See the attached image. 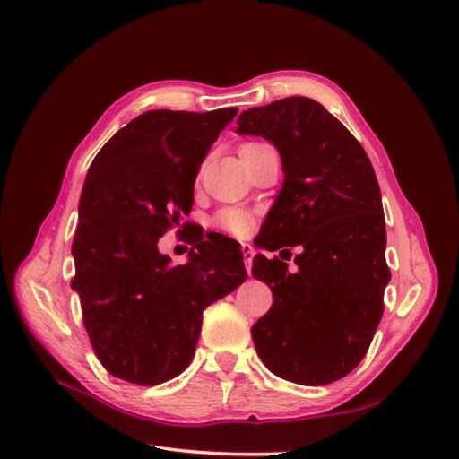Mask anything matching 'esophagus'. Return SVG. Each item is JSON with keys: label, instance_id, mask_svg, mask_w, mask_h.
I'll list each match as a JSON object with an SVG mask.
<instances>
[{"label": "esophagus", "instance_id": "obj_1", "mask_svg": "<svg viewBox=\"0 0 459 459\" xmlns=\"http://www.w3.org/2000/svg\"><path fill=\"white\" fill-rule=\"evenodd\" d=\"M241 251H243V258H245V268H247L248 273H251V270H253V258H255V248L248 245V243H243L241 245Z\"/></svg>", "mask_w": 459, "mask_h": 459}]
</instances>
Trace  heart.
<instances>
[{"label":"heart","mask_w":459,"mask_h":459,"mask_svg":"<svg viewBox=\"0 0 459 459\" xmlns=\"http://www.w3.org/2000/svg\"><path fill=\"white\" fill-rule=\"evenodd\" d=\"M256 145H260V143H247L239 151L251 149V147H256ZM218 221H220V226L224 228V230H228V231H231L235 235H245L248 231V228H251V224H253V216L248 214V212H245V211H238V208H233V211L221 212Z\"/></svg>","instance_id":"obj_1"}]
</instances>
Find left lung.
<instances>
[{
	"instance_id": "1",
	"label": "left lung",
	"mask_w": 459,
	"mask_h": 459,
	"mask_svg": "<svg viewBox=\"0 0 459 459\" xmlns=\"http://www.w3.org/2000/svg\"><path fill=\"white\" fill-rule=\"evenodd\" d=\"M238 134L264 137L281 157L262 247H300L295 272L277 256L253 260V275L273 293L251 329L256 352L277 377L329 385L362 362L391 281L377 178L356 137L310 97L245 110Z\"/></svg>"
}]
</instances>
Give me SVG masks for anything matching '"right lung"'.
<instances>
[{
    "instance_id": "1",
    "label": "right lung",
    "mask_w": 459,
    "mask_h": 459,
    "mask_svg": "<svg viewBox=\"0 0 459 459\" xmlns=\"http://www.w3.org/2000/svg\"><path fill=\"white\" fill-rule=\"evenodd\" d=\"M235 115V107L147 110L90 166L73 289L97 358L118 379H174L195 354L203 310L247 280L239 243L226 238L197 241L184 266L159 251V239L191 208L199 166Z\"/></svg>"
}]
</instances>
